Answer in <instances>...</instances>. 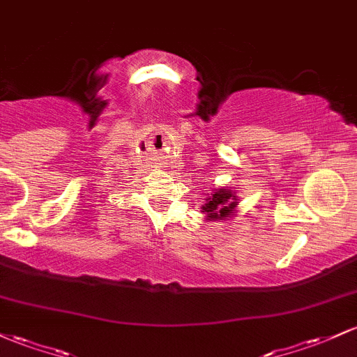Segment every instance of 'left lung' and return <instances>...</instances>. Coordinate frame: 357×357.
Instances as JSON below:
<instances>
[{
    "mask_svg": "<svg viewBox=\"0 0 357 357\" xmlns=\"http://www.w3.org/2000/svg\"><path fill=\"white\" fill-rule=\"evenodd\" d=\"M237 205L236 195L230 190L220 188V190H215L210 198H206L203 211L206 213V220H225V218L234 217Z\"/></svg>",
    "mask_w": 357,
    "mask_h": 357,
    "instance_id": "obj_1",
    "label": "left lung"
}]
</instances>
